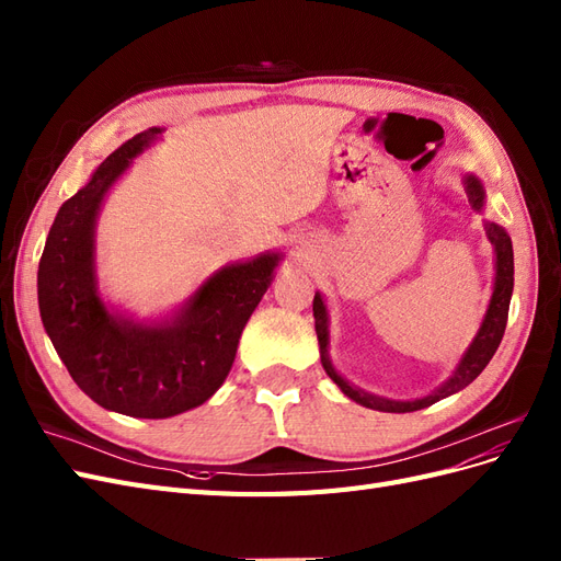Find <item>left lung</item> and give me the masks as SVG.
I'll return each mask as SVG.
<instances>
[{
  "mask_svg": "<svg viewBox=\"0 0 561 561\" xmlns=\"http://www.w3.org/2000/svg\"><path fill=\"white\" fill-rule=\"evenodd\" d=\"M466 184V194L470 206L482 213L484 206V186L482 182L474 175H466L463 180ZM486 236L491 245H494L496 252V280H494V295H491L489 309L484 313V320L480 325V332L474 334L472 344L468 346V351L463 353L461 363L456 365L454 375L435 388L433 393L416 398V400H388V398H379L365 393V390L351 386L342 375H336V369L330 363L328 355V346H330V332H328V309L322 304V297L316 293L313 297V318H316V334H318V344H320V363L325 367L328 377L342 388V393L348 396L351 400H355L363 407H369V410H379V412H396V414H404V412H416L423 410V407H431L437 400L449 398L458 390L466 388L468 383H472L474 379L480 377V371L489 365V360L494 358V353L501 344L503 332H505V322H507V309H511V297H513V285H515V262H513V241L511 236L505 233L503 227L486 222Z\"/></svg>",
  "mask_w": 561,
  "mask_h": 561,
  "instance_id": "left-lung-1",
  "label": "left lung"
}]
</instances>
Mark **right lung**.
Segmentation results:
<instances>
[{
	"instance_id": "1",
	"label": "right lung",
	"mask_w": 561,
	"mask_h": 561,
	"mask_svg": "<svg viewBox=\"0 0 561 561\" xmlns=\"http://www.w3.org/2000/svg\"><path fill=\"white\" fill-rule=\"evenodd\" d=\"M163 128L124 142L67 198L48 231L37 271L44 330L75 383L110 412L168 419L206 402L225 383L248 318L280 262L266 252L219 268L173 320L135 322L98 295L95 222L112 184Z\"/></svg>"
}]
</instances>
